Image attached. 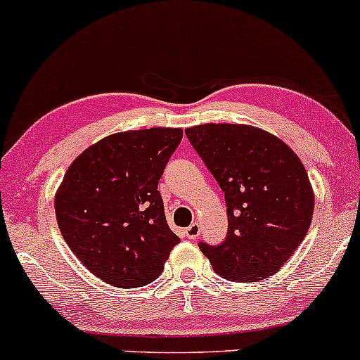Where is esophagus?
Here are the masks:
<instances>
[{
	"mask_svg": "<svg viewBox=\"0 0 360 360\" xmlns=\"http://www.w3.org/2000/svg\"><path fill=\"white\" fill-rule=\"evenodd\" d=\"M200 223L198 221H194V223H191V225L188 226V229L184 230V233H186V237L189 238V240H196L198 237H200Z\"/></svg>",
	"mask_w": 360,
	"mask_h": 360,
	"instance_id": "34e87169",
	"label": "esophagus"
}]
</instances>
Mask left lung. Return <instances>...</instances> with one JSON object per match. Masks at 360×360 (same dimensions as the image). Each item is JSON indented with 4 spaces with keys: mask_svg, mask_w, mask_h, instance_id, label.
I'll return each instance as SVG.
<instances>
[{
    "mask_svg": "<svg viewBox=\"0 0 360 360\" xmlns=\"http://www.w3.org/2000/svg\"><path fill=\"white\" fill-rule=\"evenodd\" d=\"M186 135L225 193L229 217L225 242H201V252L233 283L276 274L303 242L315 208L300 157L276 135L240 123H205Z\"/></svg>",
    "mask_w": 360,
    "mask_h": 360,
    "instance_id": "left-lung-1",
    "label": "left lung"
}]
</instances>
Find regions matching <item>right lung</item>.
<instances>
[{
  "mask_svg": "<svg viewBox=\"0 0 360 360\" xmlns=\"http://www.w3.org/2000/svg\"><path fill=\"white\" fill-rule=\"evenodd\" d=\"M183 128L108 135L74 159L56 193L59 230L76 257L115 288H140L179 243L157 191Z\"/></svg>",
  "mask_w": 360,
  "mask_h": 360,
  "instance_id": "1",
  "label": "right lung"
}]
</instances>
